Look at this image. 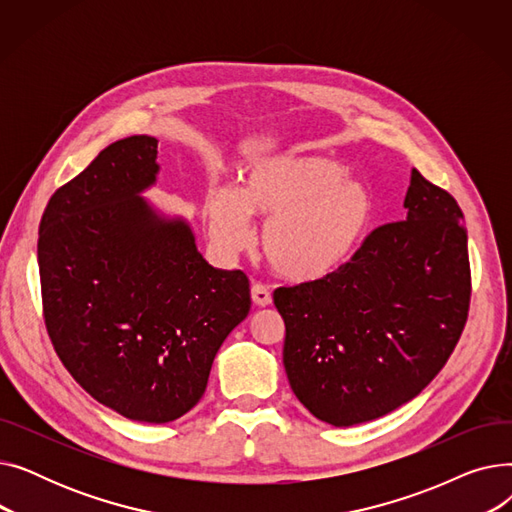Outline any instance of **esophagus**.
I'll return each mask as SVG.
<instances>
[{
	"label": "esophagus",
	"mask_w": 512,
	"mask_h": 512,
	"mask_svg": "<svg viewBox=\"0 0 512 512\" xmlns=\"http://www.w3.org/2000/svg\"><path fill=\"white\" fill-rule=\"evenodd\" d=\"M251 299L257 307H270L272 305V294L263 284H255L251 288Z\"/></svg>",
	"instance_id": "1"
}]
</instances>
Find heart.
<instances>
[{
  "label": "heart",
  "instance_id": "heart-1",
  "mask_svg": "<svg viewBox=\"0 0 512 512\" xmlns=\"http://www.w3.org/2000/svg\"><path fill=\"white\" fill-rule=\"evenodd\" d=\"M251 215L265 222L261 251L272 270L307 284L353 255L375 218V197L340 161L284 151L253 161L240 191L211 188L205 222L215 253L232 259L251 247Z\"/></svg>",
  "mask_w": 512,
  "mask_h": 512
}]
</instances>
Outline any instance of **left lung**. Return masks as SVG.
Segmentation results:
<instances>
[{"instance_id": "1", "label": "left lung", "mask_w": 512, "mask_h": 512, "mask_svg": "<svg viewBox=\"0 0 512 512\" xmlns=\"http://www.w3.org/2000/svg\"><path fill=\"white\" fill-rule=\"evenodd\" d=\"M405 209V222L373 230L328 278L274 292L290 388L336 427L407 405L465 328L471 272L461 207L413 170Z\"/></svg>"}]
</instances>
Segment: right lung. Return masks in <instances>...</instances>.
<instances>
[{"label": "right lung", "mask_w": 512, "mask_h": 512, "mask_svg": "<svg viewBox=\"0 0 512 512\" xmlns=\"http://www.w3.org/2000/svg\"><path fill=\"white\" fill-rule=\"evenodd\" d=\"M157 139L105 147L49 199L39 272L53 348L103 407L168 423L201 400L211 363L249 315V280L209 265L182 215L143 195Z\"/></svg>", "instance_id": "add662e5"}]
</instances>
